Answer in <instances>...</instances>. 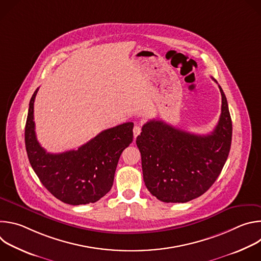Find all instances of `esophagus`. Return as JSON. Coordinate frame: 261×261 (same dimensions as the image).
Returning a JSON list of instances; mask_svg holds the SVG:
<instances>
[{
	"instance_id": "1",
	"label": "esophagus",
	"mask_w": 261,
	"mask_h": 261,
	"mask_svg": "<svg viewBox=\"0 0 261 261\" xmlns=\"http://www.w3.org/2000/svg\"><path fill=\"white\" fill-rule=\"evenodd\" d=\"M140 132H141V127L140 126H134V128H133V135H134V138H136L139 134H140Z\"/></svg>"
}]
</instances>
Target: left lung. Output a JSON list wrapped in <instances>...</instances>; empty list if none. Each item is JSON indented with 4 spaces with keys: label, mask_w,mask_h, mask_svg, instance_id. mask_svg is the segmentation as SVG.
Wrapping results in <instances>:
<instances>
[{
    "label": "left lung",
    "mask_w": 261,
    "mask_h": 261,
    "mask_svg": "<svg viewBox=\"0 0 261 261\" xmlns=\"http://www.w3.org/2000/svg\"><path fill=\"white\" fill-rule=\"evenodd\" d=\"M219 89L221 116L211 134L197 135L151 120L137 136L144 184L159 200L187 202L197 198L221 173L230 151L232 123L225 94Z\"/></svg>",
    "instance_id": "obj_1"
}]
</instances>
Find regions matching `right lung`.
Masks as SVG:
<instances>
[{
    "label": "right lung",
    "mask_w": 261,
    "mask_h": 261,
    "mask_svg": "<svg viewBox=\"0 0 261 261\" xmlns=\"http://www.w3.org/2000/svg\"><path fill=\"white\" fill-rule=\"evenodd\" d=\"M30 101L24 129L29 161L44 187L61 201L80 205L98 201L113 187L122 152L133 141V123L102 131L89 142L60 154L47 153L37 140L34 102Z\"/></svg>",
    "instance_id": "right-lung-1"
}]
</instances>
